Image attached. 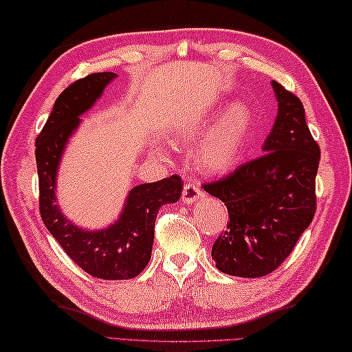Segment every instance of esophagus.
Returning <instances> with one entry per match:
<instances>
[{
	"instance_id": "esophagus-1",
	"label": "esophagus",
	"mask_w": 352,
	"mask_h": 352,
	"mask_svg": "<svg viewBox=\"0 0 352 352\" xmlns=\"http://www.w3.org/2000/svg\"><path fill=\"white\" fill-rule=\"evenodd\" d=\"M201 188L198 186V182L190 181L186 184V187L182 190V202L184 204H192L196 199L201 198Z\"/></svg>"
}]
</instances>
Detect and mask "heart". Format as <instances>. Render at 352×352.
<instances>
[{
	"instance_id": "obj_1",
	"label": "heart",
	"mask_w": 352,
	"mask_h": 352,
	"mask_svg": "<svg viewBox=\"0 0 352 352\" xmlns=\"http://www.w3.org/2000/svg\"><path fill=\"white\" fill-rule=\"evenodd\" d=\"M254 113L245 102H233L218 119L217 114L198 116L190 120L177 134L182 142L196 144L204 140L198 154V165L208 173H224L241 159L249 139Z\"/></svg>"
}]
</instances>
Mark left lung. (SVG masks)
Wrapping results in <instances>:
<instances>
[{
    "mask_svg": "<svg viewBox=\"0 0 352 352\" xmlns=\"http://www.w3.org/2000/svg\"><path fill=\"white\" fill-rule=\"evenodd\" d=\"M278 114L263 153L204 190L224 202L227 230L212 258L221 272L243 278L264 276L291 254L316 213L320 146L306 125L297 96L272 82Z\"/></svg>",
    "mask_w": 352,
    "mask_h": 352,
    "instance_id": "8db88e82",
    "label": "left lung"
}]
</instances>
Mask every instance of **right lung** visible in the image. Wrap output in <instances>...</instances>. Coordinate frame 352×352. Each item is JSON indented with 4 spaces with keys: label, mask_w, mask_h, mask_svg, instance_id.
<instances>
[{
    "label": "right lung",
    "mask_w": 352,
    "mask_h": 352,
    "mask_svg": "<svg viewBox=\"0 0 352 352\" xmlns=\"http://www.w3.org/2000/svg\"><path fill=\"white\" fill-rule=\"evenodd\" d=\"M116 77L114 72H97L67 86L35 142L43 223L77 266L102 280H129L146 267L159 208L176 202L182 193V181L176 175L135 186L128 192L117 221L100 230L78 227L61 212L55 190L67 140L80 126V116L94 107Z\"/></svg>",
    "instance_id": "obj_1"
}]
</instances>
